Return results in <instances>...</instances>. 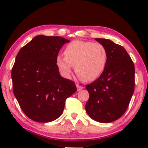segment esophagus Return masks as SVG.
Listing matches in <instances>:
<instances>
[{"label":"esophagus","mask_w":148,"mask_h":148,"mask_svg":"<svg viewBox=\"0 0 148 148\" xmlns=\"http://www.w3.org/2000/svg\"><path fill=\"white\" fill-rule=\"evenodd\" d=\"M77 90H78V91L82 90V89L84 88L82 86H80V85H79V84H77Z\"/></svg>","instance_id":"esophagus-1"}]
</instances>
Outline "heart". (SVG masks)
<instances>
[{"label":"heart","instance_id":"1","mask_svg":"<svg viewBox=\"0 0 148 148\" xmlns=\"http://www.w3.org/2000/svg\"><path fill=\"white\" fill-rule=\"evenodd\" d=\"M64 56L56 58V64L62 74L69 77L75 66L77 74L85 82L97 79L107 65V50L99 43L74 41L66 46Z\"/></svg>","mask_w":148,"mask_h":148}]
</instances>
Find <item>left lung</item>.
<instances>
[{
  "label": "left lung",
  "mask_w": 148,
  "mask_h": 148,
  "mask_svg": "<svg viewBox=\"0 0 148 148\" xmlns=\"http://www.w3.org/2000/svg\"><path fill=\"white\" fill-rule=\"evenodd\" d=\"M105 47L107 62L99 78L86 85L89 97L85 105L89 117L109 123L126 112L135 89V66L127 51L104 38H95Z\"/></svg>",
  "instance_id": "left-lung-1"
}]
</instances>
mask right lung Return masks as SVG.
Segmentation results:
<instances>
[{
	"label": "right lung",
	"instance_id": "obj_1",
	"mask_svg": "<svg viewBox=\"0 0 148 148\" xmlns=\"http://www.w3.org/2000/svg\"><path fill=\"white\" fill-rule=\"evenodd\" d=\"M69 42L60 36H36L16 56L11 71L13 93L25 114L35 122L59 118L66 99L77 91L56 64L61 48Z\"/></svg>",
	"mask_w": 148,
	"mask_h": 148
}]
</instances>
